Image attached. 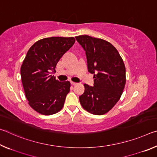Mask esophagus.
<instances>
[{
  "label": "esophagus",
  "instance_id": "esophagus-1",
  "mask_svg": "<svg viewBox=\"0 0 157 157\" xmlns=\"http://www.w3.org/2000/svg\"><path fill=\"white\" fill-rule=\"evenodd\" d=\"M71 84H72V85H75V84H77L76 82H72V81L71 82Z\"/></svg>",
  "mask_w": 157,
  "mask_h": 157
}]
</instances>
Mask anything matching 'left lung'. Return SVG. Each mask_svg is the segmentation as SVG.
I'll return each instance as SVG.
<instances>
[{
    "label": "left lung",
    "instance_id": "obj_1",
    "mask_svg": "<svg viewBox=\"0 0 157 157\" xmlns=\"http://www.w3.org/2000/svg\"><path fill=\"white\" fill-rule=\"evenodd\" d=\"M86 52L89 73L94 74V86L84 84L85 91L79 97L85 110L103 115L120 100L126 82L125 66L118 50L102 39L88 35L75 36Z\"/></svg>",
    "mask_w": 157,
    "mask_h": 157
}]
</instances>
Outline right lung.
Returning <instances> with one entry per match:
<instances>
[{
  "label": "right lung",
  "instance_id": "obj_1",
  "mask_svg": "<svg viewBox=\"0 0 157 157\" xmlns=\"http://www.w3.org/2000/svg\"><path fill=\"white\" fill-rule=\"evenodd\" d=\"M75 41L74 37H48L36 41L28 51L21 67V80L29 105L38 113L52 115L64 105L70 82H61L52 74Z\"/></svg>",
  "mask_w": 157,
  "mask_h": 157
}]
</instances>
